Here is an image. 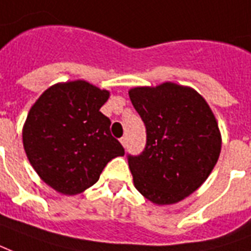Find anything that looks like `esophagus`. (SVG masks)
I'll return each instance as SVG.
<instances>
[{
  "mask_svg": "<svg viewBox=\"0 0 251 251\" xmlns=\"http://www.w3.org/2000/svg\"><path fill=\"white\" fill-rule=\"evenodd\" d=\"M120 142H121V145H122V146L125 148L126 144H127V138H126V137H122V138L120 140Z\"/></svg>",
  "mask_w": 251,
  "mask_h": 251,
  "instance_id": "esophagus-1",
  "label": "esophagus"
}]
</instances>
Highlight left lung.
Returning a JSON list of instances; mask_svg holds the SVG:
<instances>
[{
  "instance_id": "left-lung-1",
  "label": "left lung",
  "mask_w": 251,
  "mask_h": 251,
  "mask_svg": "<svg viewBox=\"0 0 251 251\" xmlns=\"http://www.w3.org/2000/svg\"><path fill=\"white\" fill-rule=\"evenodd\" d=\"M146 126V146L127 155L135 189L155 205H173L194 193L214 169L221 131L210 106L193 88L174 82L129 90Z\"/></svg>"
}]
</instances>
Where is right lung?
<instances>
[{
	"label": "right lung",
	"instance_id": "1",
	"mask_svg": "<svg viewBox=\"0 0 251 251\" xmlns=\"http://www.w3.org/2000/svg\"><path fill=\"white\" fill-rule=\"evenodd\" d=\"M110 93L83 79L55 83L30 107L22 129L29 162L55 192L75 196L125 150L100 109Z\"/></svg>",
	"mask_w": 251,
	"mask_h": 251
}]
</instances>
